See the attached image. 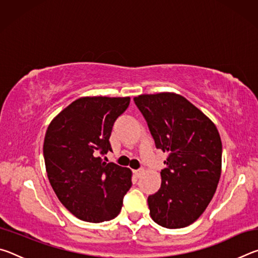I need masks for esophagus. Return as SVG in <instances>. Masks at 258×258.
Wrapping results in <instances>:
<instances>
[{
    "label": "esophagus",
    "mask_w": 258,
    "mask_h": 258,
    "mask_svg": "<svg viewBox=\"0 0 258 258\" xmlns=\"http://www.w3.org/2000/svg\"><path fill=\"white\" fill-rule=\"evenodd\" d=\"M143 173H145V169H143V168H140V169H137V171H134L135 176H138V177L141 176Z\"/></svg>",
    "instance_id": "34e87169"
}]
</instances>
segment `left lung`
<instances>
[{
	"label": "left lung",
	"instance_id": "1",
	"mask_svg": "<svg viewBox=\"0 0 258 258\" xmlns=\"http://www.w3.org/2000/svg\"><path fill=\"white\" fill-rule=\"evenodd\" d=\"M157 149L168 152L161 185L148 197L150 216L167 229L197 221L211 203L222 171V141L215 124L173 92L134 98Z\"/></svg>",
	"mask_w": 258,
	"mask_h": 258
}]
</instances>
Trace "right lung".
I'll list each match as a JSON object with an SVG mask.
<instances>
[{
    "instance_id": "add662e5",
    "label": "right lung",
    "mask_w": 258,
    "mask_h": 258,
    "mask_svg": "<svg viewBox=\"0 0 258 258\" xmlns=\"http://www.w3.org/2000/svg\"><path fill=\"white\" fill-rule=\"evenodd\" d=\"M130 97H83L51 120L43 154L60 203L80 220L100 223L118 215L132 185V171L102 161L110 150L112 125Z\"/></svg>"
}]
</instances>
